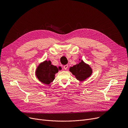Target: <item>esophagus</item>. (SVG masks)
I'll list each match as a JSON object with an SVG mask.
<instances>
[{
    "mask_svg": "<svg viewBox=\"0 0 128 128\" xmlns=\"http://www.w3.org/2000/svg\"><path fill=\"white\" fill-rule=\"evenodd\" d=\"M68 67V65H65L64 66V68L65 70H66L67 69Z\"/></svg>",
    "mask_w": 128,
    "mask_h": 128,
    "instance_id": "obj_1",
    "label": "esophagus"
}]
</instances>
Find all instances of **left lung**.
Listing matches in <instances>:
<instances>
[{"instance_id":"8db88e82","label":"left lung","mask_w":128,"mask_h":128,"mask_svg":"<svg viewBox=\"0 0 128 128\" xmlns=\"http://www.w3.org/2000/svg\"><path fill=\"white\" fill-rule=\"evenodd\" d=\"M80 61V59L79 60ZM70 71L75 76L76 78L80 81H83L92 75V70L90 66L83 60L72 67L70 68Z\"/></svg>"}]
</instances>
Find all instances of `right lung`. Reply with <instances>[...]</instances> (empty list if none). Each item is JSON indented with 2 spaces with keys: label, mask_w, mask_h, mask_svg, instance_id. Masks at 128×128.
<instances>
[{
  "label": "right lung",
  "mask_w": 128,
  "mask_h": 128,
  "mask_svg": "<svg viewBox=\"0 0 128 128\" xmlns=\"http://www.w3.org/2000/svg\"><path fill=\"white\" fill-rule=\"evenodd\" d=\"M61 70V67H57L56 66L52 65L50 61L45 60L38 65L36 70V75L42 83L49 85L54 80L56 74Z\"/></svg>",
  "instance_id": "obj_1"
}]
</instances>
